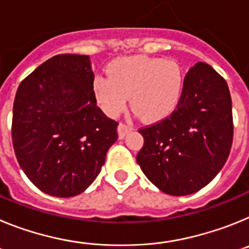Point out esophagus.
I'll return each mask as SVG.
<instances>
[{"label":"esophagus","mask_w":249,"mask_h":249,"mask_svg":"<svg viewBox=\"0 0 249 249\" xmlns=\"http://www.w3.org/2000/svg\"><path fill=\"white\" fill-rule=\"evenodd\" d=\"M131 129H132V126H129V124H126V123L121 122L120 124H118V136H120V138L124 137L127 132H129Z\"/></svg>","instance_id":"obj_1"}]
</instances>
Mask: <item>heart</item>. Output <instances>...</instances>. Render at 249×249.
Instances as JSON below:
<instances>
[{"label": "heart", "instance_id": "obj_1", "mask_svg": "<svg viewBox=\"0 0 249 249\" xmlns=\"http://www.w3.org/2000/svg\"><path fill=\"white\" fill-rule=\"evenodd\" d=\"M183 81L181 66L172 59L122 57L109 63L108 76H96L93 92L101 108L111 117L124 109L131 96V107L138 117L155 122L176 108Z\"/></svg>", "mask_w": 249, "mask_h": 249}]
</instances>
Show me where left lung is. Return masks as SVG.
Wrapping results in <instances>:
<instances>
[{
	"label": "left lung",
	"instance_id": "8db88e82",
	"mask_svg": "<svg viewBox=\"0 0 249 249\" xmlns=\"http://www.w3.org/2000/svg\"><path fill=\"white\" fill-rule=\"evenodd\" d=\"M138 132L144 143L137 163L149 181L167 195L197 192L218 175L232 147L227 82L210 65L198 62L184 77L171 116Z\"/></svg>",
	"mask_w": 249,
	"mask_h": 249
}]
</instances>
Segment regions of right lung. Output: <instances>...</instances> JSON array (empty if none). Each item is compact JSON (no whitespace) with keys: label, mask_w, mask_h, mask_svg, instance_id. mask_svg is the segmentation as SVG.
<instances>
[{"label":"right lung","mask_w":249,"mask_h":249,"mask_svg":"<svg viewBox=\"0 0 249 249\" xmlns=\"http://www.w3.org/2000/svg\"><path fill=\"white\" fill-rule=\"evenodd\" d=\"M85 54H57L22 81L13 102L12 143L22 171L53 197L80 195L96 179L118 122L97 106Z\"/></svg>","instance_id":"obj_1"}]
</instances>
